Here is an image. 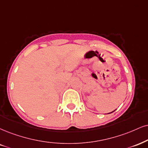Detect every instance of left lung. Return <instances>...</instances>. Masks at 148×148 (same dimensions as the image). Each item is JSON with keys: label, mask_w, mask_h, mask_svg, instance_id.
<instances>
[{"label": "left lung", "mask_w": 148, "mask_h": 148, "mask_svg": "<svg viewBox=\"0 0 148 148\" xmlns=\"http://www.w3.org/2000/svg\"><path fill=\"white\" fill-rule=\"evenodd\" d=\"M114 111H113V112H114ZM112 112H110V113H112Z\"/></svg>", "instance_id": "obj_1"}]
</instances>
